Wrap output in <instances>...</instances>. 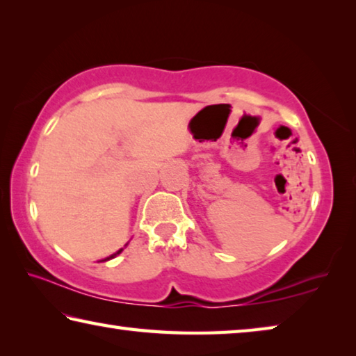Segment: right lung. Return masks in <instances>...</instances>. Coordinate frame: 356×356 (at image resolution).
Here are the masks:
<instances>
[{
  "instance_id": "add662e5",
  "label": "right lung",
  "mask_w": 356,
  "mask_h": 356,
  "mask_svg": "<svg viewBox=\"0 0 356 356\" xmlns=\"http://www.w3.org/2000/svg\"><path fill=\"white\" fill-rule=\"evenodd\" d=\"M120 251H122V250H119V251H118V252H114V254H111V256H110V257H106V259H104V261H102V262H105V261H110V259H113V257H114V256H118V254H119V252H120Z\"/></svg>"
}]
</instances>
